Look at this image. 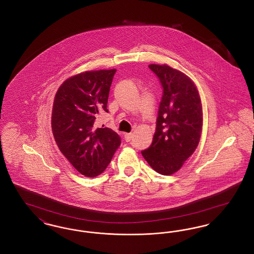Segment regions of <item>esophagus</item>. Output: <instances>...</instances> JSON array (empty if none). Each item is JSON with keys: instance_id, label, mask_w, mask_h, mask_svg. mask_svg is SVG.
Listing matches in <instances>:
<instances>
[{"instance_id": "esophagus-1", "label": "esophagus", "mask_w": 254, "mask_h": 254, "mask_svg": "<svg viewBox=\"0 0 254 254\" xmlns=\"http://www.w3.org/2000/svg\"><path fill=\"white\" fill-rule=\"evenodd\" d=\"M133 134L132 133H126L125 134V140L127 142H130L132 140Z\"/></svg>"}]
</instances>
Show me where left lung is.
Masks as SVG:
<instances>
[{"label":"left lung","instance_id":"1","mask_svg":"<svg viewBox=\"0 0 254 254\" xmlns=\"http://www.w3.org/2000/svg\"><path fill=\"white\" fill-rule=\"evenodd\" d=\"M163 87L156 130L150 146L141 151L148 165L162 175L181 169L199 144L203 112L198 90L184 73L167 64H149Z\"/></svg>","mask_w":254,"mask_h":254}]
</instances>
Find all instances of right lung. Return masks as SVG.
I'll return each mask as SVG.
<instances>
[{
    "instance_id": "right-lung-1",
    "label": "right lung",
    "mask_w": 254,
    "mask_h": 254,
    "mask_svg": "<svg viewBox=\"0 0 254 254\" xmlns=\"http://www.w3.org/2000/svg\"><path fill=\"white\" fill-rule=\"evenodd\" d=\"M115 72L109 69L77 74L62 84L54 98L51 127L56 144L86 177L100 175L121 145L120 136L111 128L94 126L101 111L109 112V89Z\"/></svg>"
}]
</instances>
